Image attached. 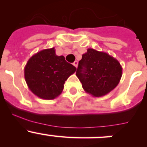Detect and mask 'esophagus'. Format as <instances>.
<instances>
[{"instance_id": "esophagus-1", "label": "esophagus", "mask_w": 147, "mask_h": 147, "mask_svg": "<svg viewBox=\"0 0 147 147\" xmlns=\"http://www.w3.org/2000/svg\"><path fill=\"white\" fill-rule=\"evenodd\" d=\"M78 61H75L73 63V65L75 67H78Z\"/></svg>"}]
</instances>
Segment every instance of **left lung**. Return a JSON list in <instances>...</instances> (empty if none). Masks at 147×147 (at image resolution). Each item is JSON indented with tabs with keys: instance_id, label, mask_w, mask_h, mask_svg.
<instances>
[{
	"instance_id": "1",
	"label": "left lung",
	"mask_w": 147,
	"mask_h": 147,
	"mask_svg": "<svg viewBox=\"0 0 147 147\" xmlns=\"http://www.w3.org/2000/svg\"><path fill=\"white\" fill-rule=\"evenodd\" d=\"M76 75L86 92L93 97H102L119 84L122 67L116 58L107 53L88 48L80 60Z\"/></svg>"
}]
</instances>
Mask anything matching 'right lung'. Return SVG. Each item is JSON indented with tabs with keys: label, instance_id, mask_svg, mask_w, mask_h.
<instances>
[{
	"label": "right lung",
	"instance_id": "obj_1",
	"mask_svg": "<svg viewBox=\"0 0 147 147\" xmlns=\"http://www.w3.org/2000/svg\"><path fill=\"white\" fill-rule=\"evenodd\" d=\"M76 67L57 56L55 47L38 52L28 60L24 76L30 91L44 100H54L63 92L67 78Z\"/></svg>",
	"mask_w": 147,
	"mask_h": 147
}]
</instances>
